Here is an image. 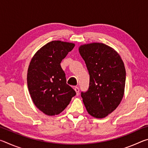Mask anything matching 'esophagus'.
<instances>
[{
	"mask_svg": "<svg viewBox=\"0 0 148 148\" xmlns=\"http://www.w3.org/2000/svg\"><path fill=\"white\" fill-rule=\"evenodd\" d=\"M74 90H75V91H76V95H77V96H78L79 95V87H74Z\"/></svg>",
	"mask_w": 148,
	"mask_h": 148,
	"instance_id": "1",
	"label": "esophagus"
}]
</instances>
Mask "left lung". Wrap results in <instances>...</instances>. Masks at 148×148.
<instances>
[{
	"label": "left lung",
	"mask_w": 148,
	"mask_h": 148,
	"mask_svg": "<svg viewBox=\"0 0 148 148\" xmlns=\"http://www.w3.org/2000/svg\"><path fill=\"white\" fill-rule=\"evenodd\" d=\"M79 52L90 76L88 90L81 93L84 104L91 116L104 118L117 108L123 97L124 63L116 51L102 43L82 45Z\"/></svg>",
	"instance_id": "left-lung-1"
}]
</instances>
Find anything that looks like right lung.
<instances>
[{
  "instance_id": "add662e5",
  "label": "right lung",
  "mask_w": 148,
  "mask_h": 148,
  "mask_svg": "<svg viewBox=\"0 0 148 148\" xmlns=\"http://www.w3.org/2000/svg\"><path fill=\"white\" fill-rule=\"evenodd\" d=\"M75 44L59 40L44 45L34 54L27 71V86L33 103L47 116L58 115L66 108L76 92L66 84L62 60Z\"/></svg>"
}]
</instances>
